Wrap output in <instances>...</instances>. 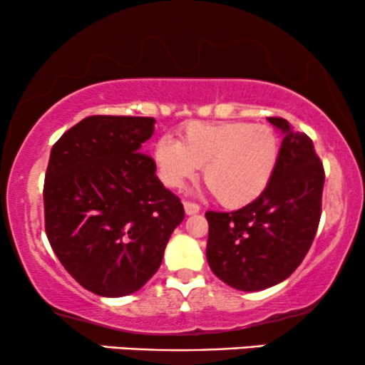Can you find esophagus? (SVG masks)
Listing matches in <instances>:
<instances>
[{"mask_svg":"<svg viewBox=\"0 0 365 365\" xmlns=\"http://www.w3.org/2000/svg\"><path fill=\"white\" fill-rule=\"evenodd\" d=\"M183 207H185V212L188 216L190 215H197V212L200 211V206L199 204H195V202H188V200H185V202H183Z\"/></svg>","mask_w":365,"mask_h":365,"instance_id":"obj_1","label":"esophagus"}]
</instances>
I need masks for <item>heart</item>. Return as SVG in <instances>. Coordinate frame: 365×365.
<instances>
[{
  "label": "heart",
  "mask_w": 365,
  "mask_h": 365,
  "mask_svg": "<svg viewBox=\"0 0 365 365\" xmlns=\"http://www.w3.org/2000/svg\"><path fill=\"white\" fill-rule=\"evenodd\" d=\"M278 154V135L266 125L194 121L180 140L161 137L153 159L166 187L180 188L204 168V182L216 199L226 207H242L266 190Z\"/></svg>",
  "instance_id": "b5f03b06"
}]
</instances>
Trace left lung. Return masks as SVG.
<instances>
[{"label": "left lung", "mask_w": 365, "mask_h": 365, "mask_svg": "<svg viewBox=\"0 0 365 365\" xmlns=\"http://www.w3.org/2000/svg\"><path fill=\"white\" fill-rule=\"evenodd\" d=\"M278 163L266 190L232 212L207 211V262L221 282L259 292L287 279L311 249L321 220L324 168L312 140L284 118Z\"/></svg>", "instance_id": "left-lung-1"}]
</instances>
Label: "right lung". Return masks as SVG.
Masks as SVG:
<instances>
[{
  "mask_svg": "<svg viewBox=\"0 0 365 365\" xmlns=\"http://www.w3.org/2000/svg\"><path fill=\"white\" fill-rule=\"evenodd\" d=\"M154 118L87 116L53 145L44 180L46 235L86 290L125 297L159 269L182 202L142 144Z\"/></svg>",
  "mask_w": 365,
  "mask_h": 365,
  "instance_id": "1",
  "label": "right lung"
}]
</instances>
